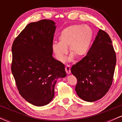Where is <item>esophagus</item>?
Segmentation results:
<instances>
[{
	"label": "esophagus",
	"instance_id": "1",
	"mask_svg": "<svg viewBox=\"0 0 122 122\" xmlns=\"http://www.w3.org/2000/svg\"><path fill=\"white\" fill-rule=\"evenodd\" d=\"M65 71L68 75H69V74L71 73V66H70L69 65H66Z\"/></svg>",
	"mask_w": 122,
	"mask_h": 122
}]
</instances>
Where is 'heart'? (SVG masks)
<instances>
[{
    "label": "heart",
    "instance_id": "1",
    "mask_svg": "<svg viewBox=\"0 0 122 122\" xmlns=\"http://www.w3.org/2000/svg\"><path fill=\"white\" fill-rule=\"evenodd\" d=\"M93 37V30L88 25H71L62 30L58 37L60 42L53 43L51 50L56 59L61 62L65 61L68 47L71 53L68 61H72L75 56L83 58L90 49Z\"/></svg>",
    "mask_w": 122,
    "mask_h": 122
}]
</instances>
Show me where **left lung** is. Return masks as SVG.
<instances>
[{"instance_id": "1", "label": "left lung", "mask_w": 122, "mask_h": 122, "mask_svg": "<svg viewBox=\"0 0 122 122\" xmlns=\"http://www.w3.org/2000/svg\"><path fill=\"white\" fill-rule=\"evenodd\" d=\"M116 62L110 36L100 29L86 56L71 68L77 80L75 90L79 97L89 102L103 97L112 83Z\"/></svg>"}]
</instances>
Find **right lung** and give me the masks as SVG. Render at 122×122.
I'll list each match as a JSON object with an SVG mask.
<instances>
[{
    "label": "right lung",
    "instance_id": "1",
    "mask_svg": "<svg viewBox=\"0 0 122 122\" xmlns=\"http://www.w3.org/2000/svg\"><path fill=\"white\" fill-rule=\"evenodd\" d=\"M55 25L49 19L29 23L12 43L11 72L16 86L26 101L38 107L52 100L57 80L66 76L65 65L52 56Z\"/></svg>",
    "mask_w": 122,
    "mask_h": 122
}]
</instances>
